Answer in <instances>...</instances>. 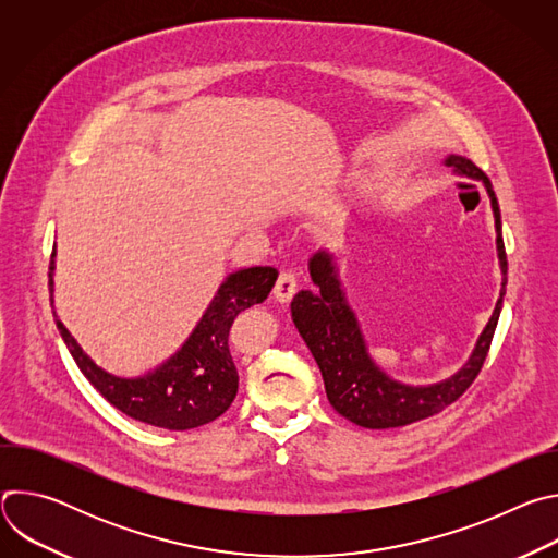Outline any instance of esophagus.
Wrapping results in <instances>:
<instances>
[{
  "instance_id": "obj_1",
  "label": "esophagus",
  "mask_w": 558,
  "mask_h": 558,
  "mask_svg": "<svg viewBox=\"0 0 558 558\" xmlns=\"http://www.w3.org/2000/svg\"><path fill=\"white\" fill-rule=\"evenodd\" d=\"M295 291H298V278H295V274H293V271H282V274L278 276L276 287H274V298L284 304V302H289V300L293 298Z\"/></svg>"
}]
</instances>
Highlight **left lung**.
<instances>
[{
	"label": "left lung",
	"mask_w": 558,
	"mask_h": 558,
	"mask_svg": "<svg viewBox=\"0 0 558 558\" xmlns=\"http://www.w3.org/2000/svg\"><path fill=\"white\" fill-rule=\"evenodd\" d=\"M454 174L482 181L493 205L497 229V254L501 265V291L490 320L474 344L470 360L448 379L411 386L388 377L368 355L357 317L347 302L338 267L329 252H317L308 260V274L320 291H300L291 302V317L311 355L320 366L331 407L349 422L371 428H400L433 417L454 404L480 375L499 323L508 282V260L501 235V211L490 179L470 158L450 154L446 161Z\"/></svg>",
	"instance_id": "obj_1"
}]
</instances>
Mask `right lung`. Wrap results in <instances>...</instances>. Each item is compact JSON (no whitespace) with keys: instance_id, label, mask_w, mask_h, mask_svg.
<instances>
[{"instance_id":"1","label":"right lung","mask_w":558,"mask_h":558,"mask_svg":"<svg viewBox=\"0 0 558 558\" xmlns=\"http://www.w3.org/2000/svg\"><path fill=\"white\" fill-rule=\"evenodd\" d=\"M54 250L48 269L54 313ZM274 267H250L229 274L190 333L185 344L161 366L141 377H119L97 366L57 317V329L78 371L128 417L168 430H190L220 417L238 392V371L229 351L231 325L245 308L267 300L276 284Z\"/></svg>"}]
</instances>
